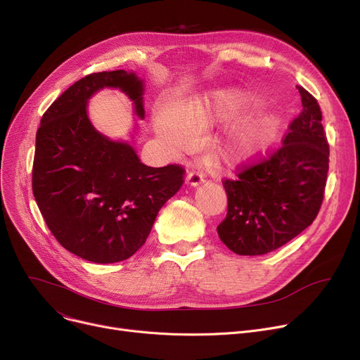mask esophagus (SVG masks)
I'll use <instances>...</instances> for the list:
<instances>
[{
  "label": "esophagus",
  "instance_id": "obj_1",
  "mask_svg": "<svg viewBox=\"0 0 360 360\" xmlns=\"http://www.w3.org/2000/svg\"><path fill=\"white\" fill-rule=\"evenodd\" d=\"M185 182L188 184L190 186H197L202 182V175L198 174V172H188V175L185 176Z\"/></svg>",
  "mask_w": 360,
  "mask_h": 360
}]
</instances>
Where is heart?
I'll return each mask as SVG.
<instances>
[{"mask_svg":"<svg viewBox=\"0 0 360 360\" xmlns=\"http://www.w3.org/2000/svg\"><path fill=\"white\" fill-rule=\"evenodd\" d=\"M256 97L243 91H216L212 96L186 107L167 103L154 117V129L172 150H190L195 146L198 128H209L241 116L255 104ZM278 119L259 112L238 120L226 132L221 151L233 160H247L266 150L275 139Z\"/></svg>","mask_w":360,"mask_h":360,"instance_id":"1","label":"heart"}]
</instances>
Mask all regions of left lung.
Masks as SVG:
<instances>
[{"label":"left lung","instance_id":"left-lung-1","mask_svg":"<svg viewBox=\"0 0 360 360\" xmlns=\"http://www.w3.org/2000/svg\"><path fill=\"white\" fill-rule=\"evenodd\" d=\"M297 88L303 108L283 146L260 163L244 166L236 181H224L228 213L217 236L236 255L274 252L311 225L321 209L330 147L318 101Z\"/></svg>","mask_w":360,"mask_h":360}]
</instances>
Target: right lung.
<instances>
[{
    "label": "right lung",
    "mask_w": 360,
    "mask_h": 360,
    "mask_svg": "<svg viewBox=\"0 0 360 360\" xmlns=\"http://www.w3.org/2000/svg\"><path fill=\"white\" fill-rule=\"evenodd\" d=\"M104 88L122 91L144 119L146 84L135 72L82 77L41 119L32 190L46 226L68 252L116 263L144 245L159 210L181 188L184 169L146 166L129 141L96 129L88 101Z\"/></svg>",
    "instance_id": "1"
}]
</instances>
